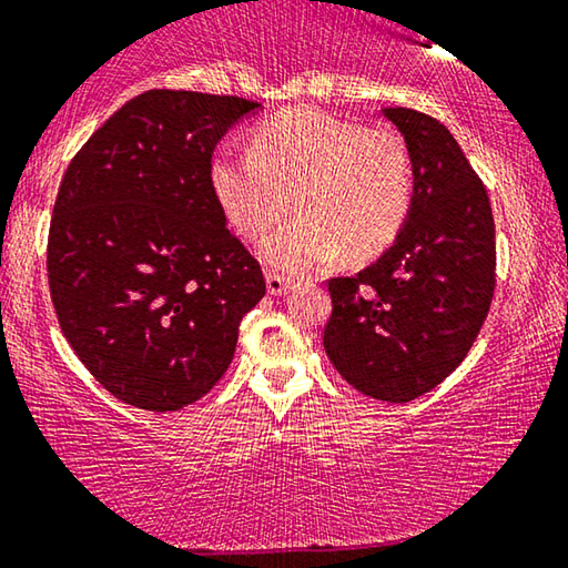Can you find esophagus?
Instances as JSON below:
<instances>
[{
	"mask_svg": "<svg viewBox=\"0 0 568 568\" xmlns=\"http://www.w3.org/2000/svg\"><path fill=\"white\" fill-rule=\"evenodd\" d=\"M265 281H267V293L270 295H283L287 291V285H291V281H287L285 275L275 273V270H267Z\"/></svg>",
	"mask_w": 568,
	"mask_h": 568,
	"instance_id": "obj_1",
	"label": "esophagus"
}]
</instances>
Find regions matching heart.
<instances>
[{
  "instance_id": "1",
  "label": "heart",
  "mask_w": 568,
  "mask_h": 568,
  "mask_svg": "<svg viewBox=\"0 0 568 568\" xmlns=\"http://www.w3.org/2000/svg\"><path fill=\"white\" fill-rule=\"evenodd\" d=\"M210 182L232 227L260 237L283 217L293 194L295 217L260 252L283 273L301 275L346 255L366 260L399 237L414 200V164L402 133L386 125L287 108L252 131L250 151L222 146Z\"/></svg>"
}]
</instances>
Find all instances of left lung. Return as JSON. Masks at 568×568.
Masks as SVG:
<instances>
[{
	"label": "left lung",
	"instance_id": "8db88e82",
	"mask_svg": "<svg viewBox=\"0 0 568 568\" xmlns=\"http://www.w3.org/2000/svg\"><path fill=\"white\" fill-rule=\"evenodd\" d=\"M407 141L414 200L399 237L354 277H331L323 348L366 397L412 402L445 382L488 318L495 224L488 189L443 123L382 111Z\"/></svg>",
	"mask_w": 568,
	"mask_h": 568
}]
</instances>
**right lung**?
Wrapping results in <instances>:
<instances>
[{
	"instance_id": "obj_1",
	"label": "right lung",
	"mask_w": 568,
	"mask_h": 568,
	"mask_svg": "<svg viewBox=\"0 0 568 568\" xmlns=\"http://www.w3.org/2000/svg\"><path fill=\"white\" fill-rule=\"evenodd\" d=\"M260 103L146 90L70 161L48 237L58 323L115 399L176 412L235 356L265 295L260 263L227 230L210 182L220 139Z\"/></svg>"
}]
</instances>
